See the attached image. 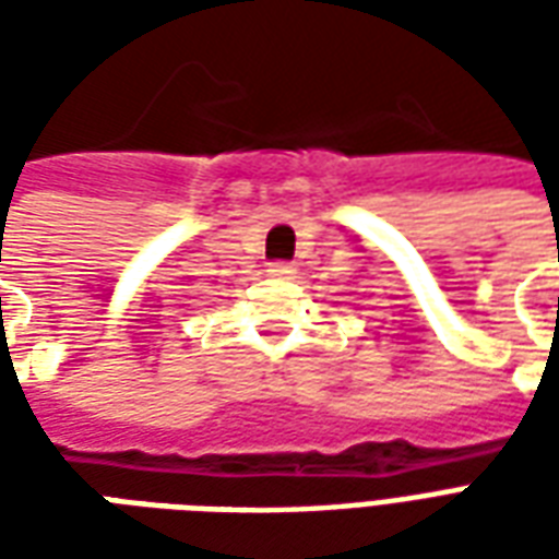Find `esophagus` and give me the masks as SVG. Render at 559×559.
I'll use <instances>...</instances> for the list:
<instances>
[{"label":"esophagus","instance_id":"obj_1","mask_svg":"<svg viewBox=\"0 0 559 559\" xmlns=\"http://www.w3.org/2000/svg\"><path fill=\"white\" fill-rule=\"evenodd\" d=\"M293 263H284V260H278V263H269V275L272 278H293Z\"/></svg>","mask_w":559,"mask_h":559}]
</instances>
